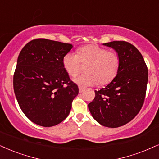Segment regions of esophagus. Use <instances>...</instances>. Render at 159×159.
Instances as JSON below:
<instances>
[{
	"label": "esophagus",
	"instance_id": "1",
	"mask_svg": "<svg viewBox=\"0 0 159 159\" xmlns=\"http://www.w3.org/2000/svg\"><path fill=\"white\" fill-rule=\"evenodd\" d=\"M85 89H84V88H83V87H79V91H80V93H83V92H84L85 91Z\"/></svg>",
	"mask_w": 159,
	"mask_h": 159
}]
</instances>
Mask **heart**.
<instances>
[{"label":"heart","mask_w":159,"mask_h":159,"mask_svg":"<svg viewBox=\"0 0 159 159\" xmlns=\"http://www.w3.org/2000/svg\"><path fill=\"white\" fill-rule=\"evenodd\" d=\"M62 66L68 75L75 76L81 68L86 64V73L76 76L74 82L80 87L96 85H107L116 76L120 65L118 53L108 51L97 45L88 44L76 49V54L68 52L62 57Z\"/></svg>","instance_id":"obj_1"}]
</instances>
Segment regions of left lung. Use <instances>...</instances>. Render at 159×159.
I'll return each mask as SVG.
<instances>
[{
	"label": "left lung",
	"instance_id": "left-lung-1",
	"mask_svg": "<svg viewBox=\"0 0 159 159\" xmlns=\"http://www.w3.org/2000/svg\"><path fill=\"white\" fill-rule=\"evenodd\" d=\"M104 45L118 53L120 65L112 82L95 91L89 108L99 124L113 128L128 123L140 111L145 99L148 70L142 54L130 43L113 41Z\"/></svg>",
	"mask_w": 159,
	"mask_h": 159
}]
</instances>
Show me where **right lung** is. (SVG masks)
Here are the masks:
<instances>
[{
    "instance_id": "1",
    "label": "right lung",
    "mask_w": 159,
    "mask_h": 159,
    "mask_svg": "<svg viewBox=\"0 0 159 159\" xmlns=\"http://www.w3.org/2000/svg\"><path fill=\"white\" fill-rule=\"evenodd\" d=\"M69 43L37 38L20 52L13 76L19 106L32 122L43 127L58 125L69 114L79 93L62 66Z\"/></svg>"
}]
</instances>
